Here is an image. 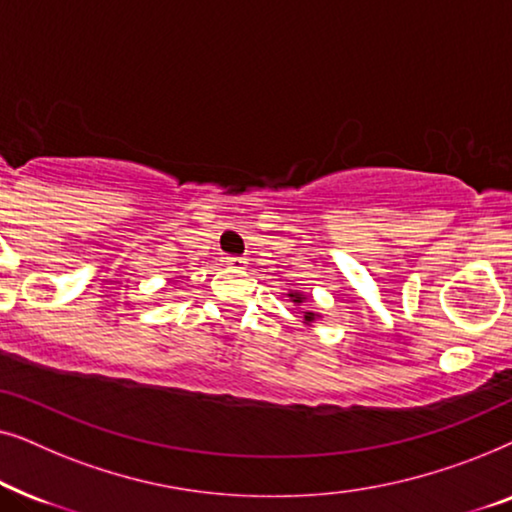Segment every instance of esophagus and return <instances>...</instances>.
Masks as SVG:
<instances>
[{"label":"esophagus","mask_w":512,"mask_h":512,"mask_svg":"<svg viewBox=\"0 0 512 512\" xmlns=\"http://www.w3.org/2000/svg\"><path fill=\"white\" fill-rule=\"evenodd\" d=\"M223 263H226L228 268H244V265H247V258H242V256H226V258H223Z\"/></svg>","instance_id":"esophagus-1"}]
</instances>
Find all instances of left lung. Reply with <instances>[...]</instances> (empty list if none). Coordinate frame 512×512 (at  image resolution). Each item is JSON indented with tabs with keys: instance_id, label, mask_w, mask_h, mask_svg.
Here are the masks:
<instances>
[{
	"instance_id": "1",
	"label": "left lung",
	"mask_w": 512,
	"mask_h": 512,
	"mask_svg": "<svg viewBox=\"0 0 512 512\" xmlns=\"http://www.w3.org/2000/svg\"><path fill=\"white\" fill-rule=\"evenodd\" d=\"M289 298H291V303H296V305H300V303H305L303 293H296V291H291V293H289ZM317 317H319V314H314V312H305V314H303V319H305V324H307V326H310V324H312V321H314V319H317Z\"/></svg>"
}]
</instances>
